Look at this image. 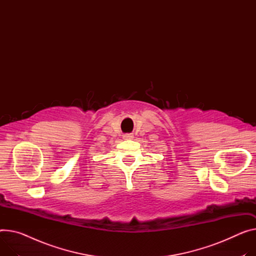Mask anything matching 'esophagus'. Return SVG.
<instances>
[{
    "instance_id": "esophagus-1",
    "label": "esophagus",
    "mask_w": 256,
    "mask_h": 256,
    "mask_svg": "<svg viewBox=\"0 0 256 256\" xmlns=\"http://www.w3.org/2000/svg\"><path fill=\"white\" fill-rule=\"evenodd\" d=\"M123 138H124V140H132V138H133V136H132L131 134H125V135L123 136Z\"/></svg>"
}]
</instances>
